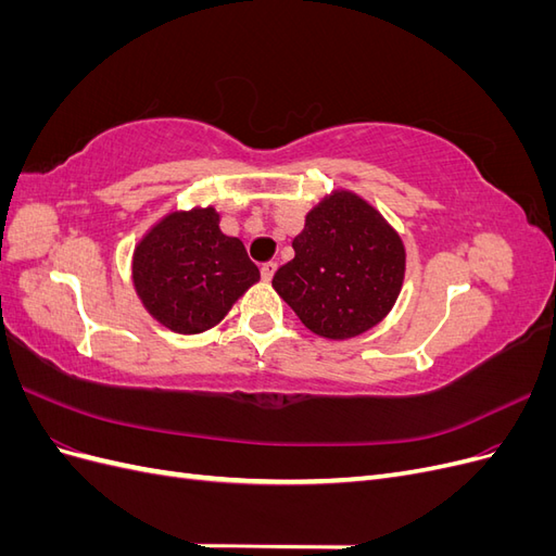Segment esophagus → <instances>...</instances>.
<instances>
[{
  "instance_id": "obj_1",
  "label": "esophagus",
  "mask_w": 556,
  "mask_h": 556,
  "mask_svg": "<svg viewBox=\"0 0 556 556\" xmlns=\"http://www.w3.org/2000/svg\"><path fill=\"white\" fill-rule=\"evenodd\" d=\"M276 268H278V264L276 262H264L262 266H260V274H262V280H271L274 278V274H276Z\"/></svg>"
}]
</instances>
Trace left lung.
Returning a JSON list of instances; mask_svg holds the SVG:
<instances>
[{
  "mask_svg": "<svg viewBox=\"0 0 556 556\" xmlns=\"http://www.w3.org/2000/svg\"><path fill=\"white\" fill-rule=\"evenodd\" d=\"M276 292L313 333L343 341L376 327L399 296L406 250L382 215L352 192L325 197L292 241Z\"/></svg>",
  "mask_w": 556,
  "mask_h": 556,
  "instance_id": "1",
  "label": "left lung"
}]
</instances>
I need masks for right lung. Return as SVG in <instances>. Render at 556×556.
<instances>
[{
	"label": "right lung",
	"instance_id": "1",
	"mask_svg": "<svg viewBox=\"0 0 556 556\" xmlns=\"http://www.w3.org/2000/svg\"><path fill=\"white\" fill-rule=\"evenodd\" d=\"M213 208L166 215L134 250L131 278L148 313L176 333L220 323L260 268L243 243L220 231Z\"/></svg>",
	"mask_w": 556,
	"mask_h": 556
}]
</instances>
